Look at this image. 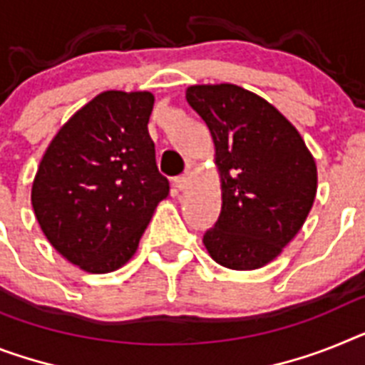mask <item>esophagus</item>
Listing matches in <instances>:
<instances>
[{"instance_id": "obj_1", "label": "esophagus", "mask_w": 365, "mask_h": 365, "mask_svg": "<svg viewBox=\"0 0 365 365\" xmlns=\"http://www.w3.org/2000/svg\"><path fill=\"white\" fill-rule=\"evenodd\" d=\"M189 182H191V176H189V174H183V176H180L174 180V185H176L180 191H185V189L189 187Z\"/></svg>"}]
</instances>
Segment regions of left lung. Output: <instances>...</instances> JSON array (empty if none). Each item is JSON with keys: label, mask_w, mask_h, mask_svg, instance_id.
<instances>
[{"label": "left lung", "mask_w": 365, "mask_h": 365, "mask_svg": "<svg viewBox=\"0 0 365 365\" xmlns=\"http://www.w3.org/2000/svg\"><path fill=\"white\" fill-rule=\"evenodd\" d=\"M185 98L210 128L220 178V215L204 247L226 269L263 267L299 234L314 206V155L295 125L247 88L191 85Z\"/></svg>", "instance_id": "left-lung-1"}]
</instances>
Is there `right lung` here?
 <instances>
[{"label":"right lung","mask_w":365,"mask_h":365,"mask_svg":"<svg viewBox=\"0 0 365 365\" xmlns=\"http://www.w3.org/2000/svg\"><path fill=\"white\" fill-rule=\"evenodd\" d=\"M154 94L106 91L73 113L46 148L31 187L42 232L57 252L93 274L120 269L161 200L148 120Z\"/></svg>","instance_id":"right-lung-1"}]
</instances>
